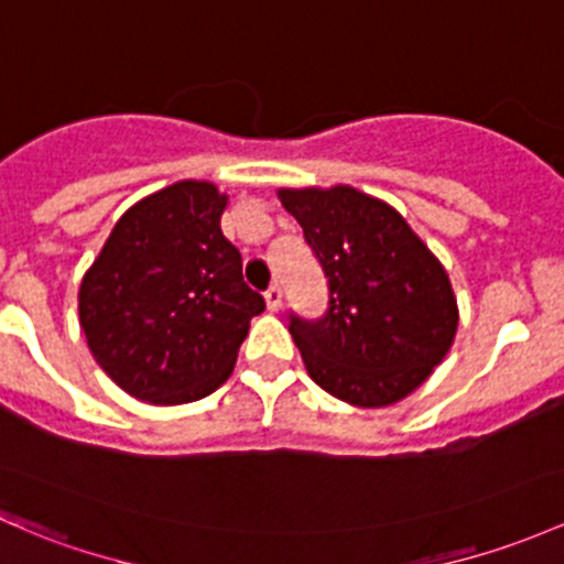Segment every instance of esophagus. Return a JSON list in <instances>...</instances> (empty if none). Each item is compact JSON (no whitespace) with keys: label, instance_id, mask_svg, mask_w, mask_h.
<instances>
[{"label":"esophagus","instance_id":"esophagus-1","mask_svg":"<svg viewBox=\"0 0 564 564\" xmlns=\"http://www.w3.org/2000/svg\"><path fill=\"white\" fill-rule=\"evenodd\" d=\"M264 302H267V307H270L272 313L281 311V305H283V289L278 286V283H272V286L264 292Z\"/></svg>","mask_w":564,"mask_h":564}]
</instances>
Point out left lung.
<instances>
[{
    "label": "left lung",
    "instance_id": "obj_1",
    "mask_svg": "<svg viewBox=\"0 0 564 564\" xmlns=\"http://www.w3.org/2000/svg\"><path fill=\"white\" fill-rule=\"evenodd\" d=\"M278 199L329 286L318 322H289L307 376L357 408L405 400L446 359L459 327L446 267L394 207L346 183L278 188Z\"/></svg>",
    "mask_w": 564,
    "mask_h": 564
}]
</instances>
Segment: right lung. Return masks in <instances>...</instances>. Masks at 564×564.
<instances>
[{"instance_id": "right-lung-1", "label": "right lung", "mask_w": 564, "mask_h": 564, "mask_svg": "<svg viewBox=\"0 0 564 564\" xmlns=\"http://www.w3.org/2000/svg\"><path fill=\"white\" fill-rule=\"evenodd\" d=\"M227 205L210 181L148 194L118 218L83 275L88 351L134 400L183 405L216 391L264 311L221 232Z\"/></svg>"}]
</instances>
